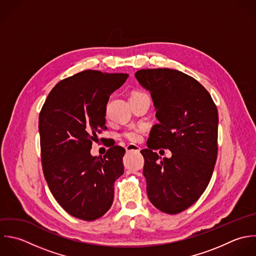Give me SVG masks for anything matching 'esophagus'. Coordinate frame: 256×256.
<instances>
[{
	"mask_svg": "<svg viewBox=\"0 0 256 256\" xmlns=\"http://www.w3.org/2000/svg\"><path fill=\"white\" fill-rule=\"evenodd\" d=\"M126 152H138L140 150V148L136 144H130L126 146Z\"/></svg>",
	"mask_w": 256,
	"mask_h": 256,
	"instance_id": "1",
	"label": "esophagus"
}]
</instances>
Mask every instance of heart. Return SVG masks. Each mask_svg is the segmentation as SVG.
Returning a JSON list of instances; mask_svg holds the SVG:
<instances>
[{
    "label": "heart",
    "mask_w": 256,
    "mask_h": 256,
    "mask_svg": "<svg viewBox=\"0 0 256 256\" xmlns=\"http://www.w3.org/2000/svg\"><path fill=\"white\" fill-rule=\"evenodd\" d=\"M144 92H134L132 96H136V94H142ZM144 134V128H132V130H128L122 132V138H124L126 140H128V142H140L142 140Z\"/></svg>",
    "instance_id": "b5f03b06"
}]
</instances>
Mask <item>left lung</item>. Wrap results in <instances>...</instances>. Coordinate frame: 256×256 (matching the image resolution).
<instances>
[{"label": "left lung", "mask_w": 256, "mask_h": 256, "mask_svg": "<svg viewBox=\"0 0 256 256\" xmlns=\"http://www.w3.org/2000/svg\"><path fill=\"white\" fill-rule=\"evenodd\" d=\"M150 92L160 124L154 126L144 158V176L150 202L160 212L180 214L208 188L218 158V108L206 88L192 76L172 68L136 72ZM168 148L160 160L154 149Z\"/></svg>", "instance_id": "8db88e82"}]
</instances>
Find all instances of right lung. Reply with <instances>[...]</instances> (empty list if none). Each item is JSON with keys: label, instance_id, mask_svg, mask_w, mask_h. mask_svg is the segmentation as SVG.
<instances>
[{"label": "right lung", "instance_id": "1", "mask_svg": "<svg viewBox=\"0 0 256 256\" xmlns=\"http://www.w3.org/2000/svg\"><path fill=\"white\" fill-rule=\"evenodd\" d=\"M128 74L86 70L58 82L38 116L40 158L48 188L78 220L92 222L112 206L114 184L124 174L126 150L110 146L92 156V140L106 130V106Z\"/></svg>", "mask_w": 256, "mask_h": 256}]
</instances>
